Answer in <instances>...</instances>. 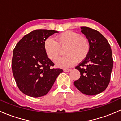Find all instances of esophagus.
Masks as SVG:
<instances>
[{
	"label": "esophagus",
	"instance_id": "34e87169",
	"mask_svg": "<svg viewBox=\"0 0 121 121\" xmlns=\"http://www.w3.org/2000/svg\"><path fill=\"white\" fill-rule=\"evenodd\" d=\"M71 70V68H64V69H63V71H64V72H69Z\"/></svg>",
	"mask_w": 121,
	"mask_h": 121
}]
</instances>
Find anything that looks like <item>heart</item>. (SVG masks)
Returning a JSON list of instances; mask_svg holds the SVG:
<instances>
[{"mask_svg": "<svg viewBox=\"0 0 121 121\" xmlns=\"http://www.w3.org/2000/svg\"><path fill=\"white\" fill-rule=\"evenodd\" d=\"M53 38L48 37L44 42L45 52L50 59L55 60L61 53V48H65V56L56 61L59 67L68 68L82 61L87 57L90 51V44L86 37L78 33L67 31Z\"/></svg>", "mask_w": 121, "mask_h": 121, "instance_id": "b5f03b06", "label": "heart"}]
</instances>
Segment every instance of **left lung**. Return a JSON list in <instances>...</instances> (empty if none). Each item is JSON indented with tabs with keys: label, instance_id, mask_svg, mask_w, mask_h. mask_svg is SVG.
Listing matches in <instances>:
<instances>
[{
	"label": "left lung",
	"instance_id": "left-lung-1",
	"mask_svg": "<svg viewBox=\"0 0 121 121\" xmlns=\"http://www.w3.org/2000/svg\"><path fill=\"white\" fill-rule=\"evenodd\" d=\"M81 29L90 42V51L87 57L75 67L81 76L74 84L82 93L94 95L103 92L109 83L112 54L109 43L102 34L88 27Z\"/></svg>",
	"mask_w": 121,
	"mask_h": 121
}]
</instances>
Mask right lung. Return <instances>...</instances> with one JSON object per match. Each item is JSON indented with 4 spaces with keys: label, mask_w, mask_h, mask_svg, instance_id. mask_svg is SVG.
<instances>
[{
    "label": "right lung",
    "mask_w": 121,
    "mask_h": 121,
    "mask_svg": "<svg viewBox=\"0 0 121 121\" xmlns=\"http://www.w3.org/2000/svg\"><path fill=\"white\" fill-rule=\"evenodd\" d=\"M57 31L35 30L25 35L14 48L12 68L19 90L29 97H40L48 92L56 78L63 72L52 68L54 63L48 58L45 40Z\"/></svg>",
    "instance_id": "add662e5"
}]
</instances>
